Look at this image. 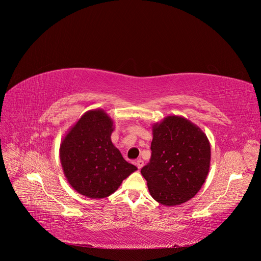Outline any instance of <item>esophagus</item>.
<instances>
[{
	"mask_svg": "<svg viewBox=\"0 0 261 261\" xmlns=\"http://www.w3.org/2000/svg\"><path fill=\"white\" fill-rule=\"evenodd\" d=\"M136 166H138L139 169H141L144 166V161L143 160H138V161H136Z\"/></svg>",
	"mask_w": 261,
	"mask_h": 261,
	"instance_id": "esophagus-1",
	"label": "esophagus"
}]
</instances>
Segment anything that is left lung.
<instances>
[{
    "instance_id": "8db88e82",
    "label": "left lung",
    "mask_w": 261,
    "mask_h": 261,
    "mask_svg": "<svg viewBox=\"0 0 261 261\" xmlns=\"http://www.w3.org/2000/svg\"><path fill=\"white\" fill-rule=\"evenodd\" d=\"M151 159L141 170L149 193L173 206L193 197L206 180L211 145L205 133L181 116H167L152 127Z\"/></svg>"
}]
</instances>
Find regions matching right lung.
Returning a JSON list of instances; mask_svg holds the SVG:
<instances>
[{"label": "right lung", "mask_w": 261, "mask_h": 261, "mask_svg": "<svg viewBox=\"0 0 261 261\" xmlns=\"http://www.w3.org/2000/svg\"><path fill=\"white\" fill-rule=\"evenodd\" d=\"M113 120L103 110H91L79 118L60 145L64 175L82 196L109 197L138 170L113 145Z\"/></svg>", "instance_id": "1"}]
</instances>
